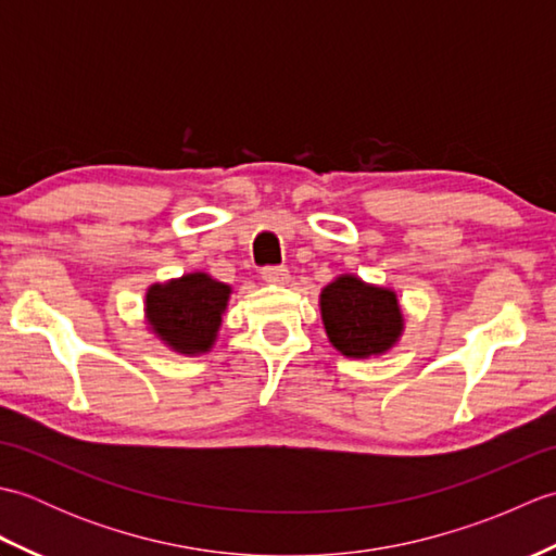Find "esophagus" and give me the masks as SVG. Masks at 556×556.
Returning <instances> with one entry per match:
<instances>
[{
    "mask_svg": "<svg viewBox=\"0 0 556 556\" xmlns=\"http://www.w3.org/2000/svg\"><path fill=\"white\" fill-rule=\"evenodd\" d=\"M260 275H263L265 281H271V285H285V281H289V269L285 265H267Z\"/></svg>",
    "mask_w": 556,
    "mask_h": 556,
    "instance_id": "obj_1",
    "label": "esophagus"
}]
</instances>
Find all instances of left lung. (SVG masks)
Here are the masks:
<instances>
[{"label": "left lung", "mask_w": 556, "mask_h": 556, "mask_svg": "<svg viewBox=\"0 0 556 556\" xmlns=\"http://www.w3.org/2000/svg\"><path fill=\"white\" fill-rule=\"evenodd\" d=\"M323 323L332 344L349 358L384 353L401 334L394 291L370 287L356 277H339L320 296Z\"/></svg>", "instance_id": "8db88e82"}]
</instances>
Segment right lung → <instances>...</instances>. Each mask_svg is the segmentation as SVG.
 <instances>
[{
	"label": "right lung",
	"mask_w": 556,
	"mask_h": 556,
	"mask_svg": "<svg viewBox=\"0 0 556 556\" xmlns=\"http://www.w3.org/2000/svg\"><path fill=\"white\" fill-rule=\"evenodd\" d=\"M231 289L195 271L148 291L146 311L155 332L181 353H203L222 325Z\"/></svg>",
	"instance_id": "1"
}]
</instances>
